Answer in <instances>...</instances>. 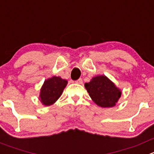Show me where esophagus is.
I'll list each match as a JSON object with an SVG mask.
<instances>
[{
    "instance_id": "esophagus-1",
    "label": "esophagus",
    "mask_w": 154,
    "mask_h": 154,
    "mask_svg": "<svg viewBox=\"0 0 154 154\" xmlns=\"http://www.w3.org/2000/svg\"><path fill=\"white\" fill-rule=\"evenodd\" d=\"M75 82L78 83V84H82V79H79L78 80H76Z\"/></svg>"
}]
</instances>
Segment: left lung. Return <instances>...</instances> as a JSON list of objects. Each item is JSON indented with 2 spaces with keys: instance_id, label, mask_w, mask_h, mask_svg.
Masks as SVG:
<instances>
[{
  "instance_id": "8db88e82",
  "label": "left lung",
  "mask_w": 154,
  "mask_h": 154,
  "mask_svg": "<svg viewBox=\"0 0 154 154\" xmlns=\"http://www.w3.org/2000/svg\"><path fill=\"white\" fill-rule=\"evenodd\" d=\"M85 87L97 105L102 108L114 107L121 95V91L105 75L95 76Z\"/></svg>"
}]
</instances>
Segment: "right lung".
Segmentation results:
<instances>
[{
	"instance_id": "add662e5",
	"label": "right lung",
	"mask_w": 154,
	"mask_h": 154,
	"mask_svg": "<svg viewBox=\"0 0 154 154\" xmlns=\"http://www.w3.org/2000/svg\"><path fill=\"white\" fill-rule=\"evenodd\" d=\"M68 82L60 77L53 76L44 82L39 94V99L46 106L53 105L61 96Z\"/></svg>"
}]
</instances>
